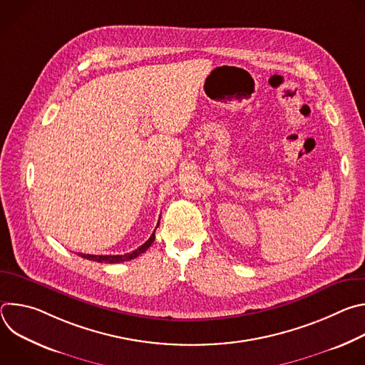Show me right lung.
<instances>
[{
	"instance_id": "obj_1",
	"label": "right lung",
	"mask_w": 365,
	"mask_h": 365,
	"mask_svg": "<svg viewBox=\"0 0 365 365\" xmlns=\"http://www.w3.org/2000/svg\"><path fill=\"white\" fill-rule=\"evenodd\" d=\"M159 227V224H158ZM155 227V228H158ZM155 232V230H154ZM154 232L150 235V238L141 245L138 247L137 250L131 251V252H127V254H123V255H93V254H79L81 257L86 258V259H91V262H96V263H108V264H115V263H123V262H128V259H133L135 257H138L141 252H144L154 241Z\"/></svg>"
}]
</instances>
